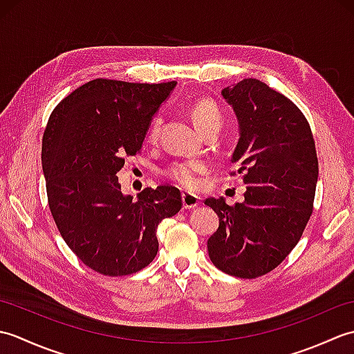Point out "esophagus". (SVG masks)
<instances>
[{"label": "esophagus", "instance_id": "1", "mask_svg": "<svg viewBox=\"0 0 354 354\" xmlns=\"http://www.w3.org/2000/svg\"><path fill=\"white\" fill-rule=\"evenodd\" d=\"M201 204L199 198L196 194H192V193H183V207L185 209H192V208H196Z\"/></svg>", "mask_w": 354, "mask_h": 354}]
</instances>
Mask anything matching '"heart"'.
<instances>
[{
    "mask_svg": "<svg viewBox=\"0 0 354 354\" xmlns=\"http://www.w3.org/2000/svg\"><path fill=\"white\" fill-rule=\"evenodd\" d=\"M190 115L193 118L194 124H196L201 132H204L208 126L212 124H221V111L217 104L208 99H201L193 103L190 109ZM161 129V118L155 117L150 123L149 137L150 140H156L160 135ZM208 170V164L202 160H185V161H176L170 164L167 169L164 170L165 176L176 185L183 187L187 190L198 189L201 184V176Z\"/></svg>",
    "mask_w": 354,
    "mask_h": 354,
    "instance_id": "b5f03b06",
    "label": "heart"
}]
</instances>
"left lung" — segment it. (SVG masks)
Segmentation results:
<instances>
[{
	"mask_svg": "<svg viewBox=\"0 0 354 354\" xmlns=\"http://www.w3.org/2000/svg\"><path fill=\"white\" fill-rule=\"evenodd\" d=\"M222 95L239 122L231 162L246 192L242 204L232 207L223 198L205 201L219 216L208 255L225 274L257 278L280 265L303 236L313 212L317 150L303 112L263 82L243 79Z\"/></svg>",
	"mask_w": 354,
	"mask_h": 354,
	"instance_id": "8db88e82",
	"label": "left lung"
}]
</instances>
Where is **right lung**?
Masks as SVG:
<instances>
[{
    "instance_id": "1",
    "label": "right lung",
    "mask_w": 354,
    "mask_h": 354,
    "mask_svg": "<svg viewBox=\"0 0 354 354\" xmlns=\"http://www.w3.org/2000/svg\"><path fill=\"white\" fill-rule=\"evenodd\" d=\"M176 82L95 79L53 109L42 137L48 205L65 243L95 272H138L158 252L156 228L183 207L170 185L122 193L117 173L137 155L149 123Z\"/></svg>"
}]
</instances>
